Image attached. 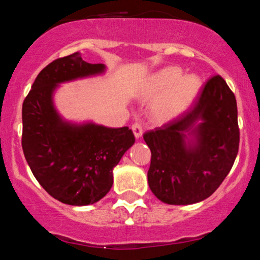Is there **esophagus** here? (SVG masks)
I'll return each mask as SVG.
<instances>
[{"label": "esophagus", "instance_id": "obj_1", "mask_svg": "<svg viewBox=\"0 0 260 260\" xmlns=\"http://www.w3.org/2000/svg\"><path fill=\"white\" fill-rule=\"evenodd\" d=\"M132 131H133V133H135V137L137 139L141 138L142 135H143V128H142L141 124L137 123V122L132 124Z\"/></svg>", "mask_w": 260, "mask_h": 260}]
</instances>
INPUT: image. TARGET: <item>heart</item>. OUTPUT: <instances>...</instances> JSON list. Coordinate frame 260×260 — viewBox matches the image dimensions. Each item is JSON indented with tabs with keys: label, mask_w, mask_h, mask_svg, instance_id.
Listing matches in <instances>:
<instances>
[{
	"label": "heart",
	"mask_w": 260,
	"mask_h": 260,
	"mask_svg": "<svg viewBox=\"0 0 260 260\" xmlns=\"http://www.w3.org/2000/svg\"><path fill=\"white\" fill-rule=\"evenodd\" d=\"M201 81L196 75H185L178 67L159 70L148 80L144 99H156L150 106V116L155 122L167 123L181 116L198 96Z\"/></svg>",
	"instance_id": "obj_1"
}]
</instances>
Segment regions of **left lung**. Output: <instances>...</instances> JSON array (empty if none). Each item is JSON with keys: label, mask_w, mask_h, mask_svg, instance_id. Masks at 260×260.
<instances>
[{"label": "left lung", "mask_w": 260, "mask_h": 260, "mask_svg": "<svg viewBox=\"0 0 260 260\" xmlns=\"http://www.w3.org/2000/svg\"><path fill=\"white\" fill-rule=\"evenodd\" d=\"M143 138L152 152L148 184L154 195L169 205L202 201L218 189L238 153L235 93L212 76L189 110Z\"/></svg>", "instance_id": "1"}]
</instances>
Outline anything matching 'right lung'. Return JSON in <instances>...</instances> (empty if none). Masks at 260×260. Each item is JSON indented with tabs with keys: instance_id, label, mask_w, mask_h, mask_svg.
I'll return each instance as SVG.
<instances>
[{
	"instance_id": "right-lung-1",
	"label": "right lung",
	"mask_w": 260,
	"mask_h": 260,
	"mask_svg": "<svg viewBox=\"0 0 260 260\" xmlns=\"http://www.w3.org/2000/svg\"><path fill=\"white\" fill-rule=\"evenodd\" d=\"M79 51L51 61L34 80L22 107V148L34 178L58 201L73 206L98 202L111 190L113 168L135 143L128 127L64 121L54 107L59 84L105 73Z\"/></svg>"
}]
</instances>
